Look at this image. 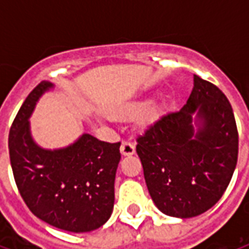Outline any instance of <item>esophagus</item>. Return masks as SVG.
Listing matches in <instances>:
<instances>
[{
    "label": "esophagus",
    "mask_w": 249,
    "mask_h": 249,
    "mask_svg": "<svg viewBox=\"0 0 249 249\" xmlns=\"http://www.w3.org/2000/svg\"><path fill=\"white\" fill-rule=\"evenodd\" d=\"M135 144L130 142V141H123L121 144V148H120V152L123 156H132L135 153Z\"/></svg>",
    "instance_id": "34e87169"
}]
</instances>
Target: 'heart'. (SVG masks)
Instances as JSON below:
<instances>
[{"label": "heart", "mask_w": 249, "mask_h": 249, "mask_svg": "<svg viewBox=\"0 0 249 249\" xmlns=\"http://www.w3.org/2000/svg\"><path fill=\"white\" fill-rule=\"evenodd\" d=\"M146 105H148V103L146 101H137V103H132L129 104V105H126L124 109H123V112L124 113H137V112H141L142 109L146 108ZM156 110V107L155 105H151L149 108H148V112L149 113H153Z\"/></svg>", "instance_id": "obj_1"}]
</instances>
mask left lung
Listing matches in <instances>:
<instances>
[{
  "instance_id": "8db88e82",
  "label": "left lung",
  "mask_w": 249,
  "mask_h": 249,
  "mask_svg": "<svg viewBox=\"0 0 249 249\" xmlns=\"http://www.w3.org/2000/svg\"><path fill=\"white\" fill-rule=\"evenodd\" d=\"M237 149L228 98L198 76L183 108L155 120L136 146L153 203L178 219L198 216L219 201L235 172Z\"/></svg>"
}]
</instances>
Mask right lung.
Returning <instances> with one entry per match:
<instances>
[{"instance_id": "1", "label": "right lung", "mask_w": 249, "mask_h": 249, "mask_svg": "<svg viewBox=\"0 0 249 249\" xmlns=\"http://www.w3.org/2000/svg\"><path fill=\"white\" fill-rule=\"evenodd\" d=\"M54 89L42 81L19 108L9 132L14 180L28 208L60 230L84 233L104 225L112 214L120 142L82 133L64 148L46 149L32 135L29 119L38 100Z\"/></svg>"}]
</instances>
